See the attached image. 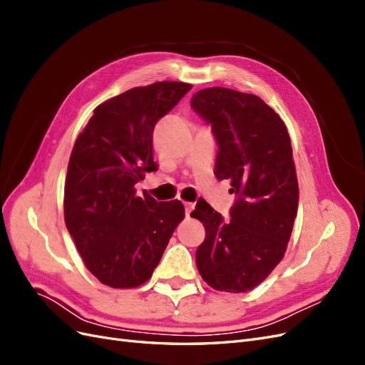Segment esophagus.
<instances>
[{
	"mask_svg": "<svg viewBox=\"0 0 365 365\" xmlns=\"http://www.w3.org/2000/svg\"><path fill=\"white\" fill-rule=\"evenodd\" d=\"M184 207H185V216H190V213L193 212L195 205H193L192 202H185V204H184Z\"/></svg>",
	"mask_w": 365,
	"mask_h": 365,
	"instance_id": "1",
	"label": "esophagus"
}]
</instances>
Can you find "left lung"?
I'll list each match as a JSON object with an SVG mask.
<instances>
[{
	"label": "left lung",
	"mask_w": 365,
	"mask_h": 365,
	"mask_svg": "<svg viewBox=\"0 0 365 365\" xmlns=\"http://www.w3.org/2000/svg\"><path fill=\"white\" fill-rule=\"evenodd\" d=\"M217 143L215 175L230 180V219L200 200L192 216L205 227L196 250L201 277L216 291L248 292L284 256L298 208L291 138L283 120L254 94L205 88L192 97Z\"/></svg>",
	"instance_id": "8db88e82"
}]
</instances>
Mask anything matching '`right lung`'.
<instances>
[{"label":"right lung","mask_w":365,"mask_h":365,"mask_svg":"<svg viewBox=\"0 0 365 365\" xmlns=\"http://www.w3.org/2000/svg\"><path fill=\"white\" fill-rule=\"evenodd\" d=\"M192 90L157 82L109 98L94 109L73 148L65 180V225L86 268L111 288H137L152 277L175 228L180 201L137 196L153 161V128Z\"/></svg>","instance_id":"add662e5"}]
</instances>
